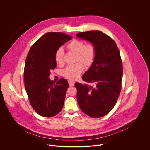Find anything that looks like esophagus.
Returning <instances> with one entry per match:
<instances>
[{
	"label": "esophagus",
	"mask_w": 150,
	"mask_h": 150,
	"mask_svg": "<svg viewBox=\"0 0 150 150\" xmlns=\"http://www.w3.org/2000/svg\"><path fill=\"white\" fill-rule=\"evenodd\" d=\"M68 83H69V84L70 86H73L74 85V83H75V82L73 80H69Z\"/></svg>",
	"instance_id": "obj_1"
}]
</instances>
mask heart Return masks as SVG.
<instances>
[{"instance_id":"obj_1","label":"heart","mask_w":150,"mask_h":150,"mask_svg":"<svg viewBox=\"0 0 150 150\" xmlns=\"http://www.w3.org/2000/svg\"><path fill=\"white\" fill-rule=\"evenodd\" d=\"M66 49L76 54L75 64L67 66L63 71V76L70 80L77 79L86 67L93 64L96 56V47L92 42L84 44V41L74 39L66 46ZM55 60L59 66L64 64V52L62 48H58L55 53Z\"/></svg>"}]
</instances>
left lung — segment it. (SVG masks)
Returning a JSON list of instances; mask_svg holds the SVG:
<instances>
[{"mask_svg": "<svg viewBox=\"0 0 150 150\" xmlns=\"http://www.w3.org/2000/svg\"><path fill=\"white\" fill-rule=\"evenodd\" d=\"M77 36L94 43L95 59L82 76L88 83H75L79 106L87 115L100 118L107 114L116 104L122 88V62L114 40L99 30L79 32Z\"/></svg>", "mask_w": 150, "mask_h": 150, "instance_id": "8db88e82", "label": "left lung"}]
</instances>
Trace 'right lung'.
<instances>
[{
    "instance_id": "add662e5",
    "label": "right lung",
    "mask_w": 150,
    "mask_h": 150,
    "mask_svg": "<svg viewBox=\"0 0 150 150\" xmlns=\"http://www.w3.org/2000/svg\"><path fill=\"white\" fill-rule=\"evenodd\" d=\"M71 39L62 32H48L32 45L26 57L25 88L32 107L41 116L52 117L64 106L68 82L62 78L55 84L49 76L56 67L57 50Z\"/></svg>"
}]
</instances>
